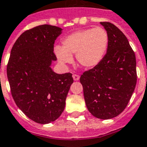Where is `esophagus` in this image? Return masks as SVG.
<instances>
[{
    "mask_svg": "<svg viewBox=\"0 0 147 147\" xmlns=\"http://www.w3.org/2000/svg\"><path fill=\"white\" fill-rule=\"evenodd\" d=\"M72 78H73L74 81H78L80 77L78 75H76V74H75V75H73V76H72Z\"/></svg>",
    "mask_w": 147,
    "mask_h": 147,
    "instance_id": "1",
    "label": "esophagus"
}]
</instances>
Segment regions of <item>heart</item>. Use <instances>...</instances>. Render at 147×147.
<instances>
[{"mask_svg":"<svg viewBox=\"0 0 147 147\" xmlns=\"http://www.w3.org/2000/svg\"><path fill=\"white\" fill-rule=\"evenodd\" d=\"M109 36L100 27L86 28L68 35L63 40V47L57 45L54 53L59 63L65 65L76 60L82 67L91 69L98 65L107 53Z\"/></svg>","mask_w":147,"mask_h":147,"instance_id":"b5f03b06","label":"heart"}]
</instances>
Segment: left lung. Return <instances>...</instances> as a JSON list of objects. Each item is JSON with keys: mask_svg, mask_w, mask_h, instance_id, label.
Instances as JSON below:
<instances>
[{"mask_svg": "<svg viewBox=\"0 0 147 147\" xmlns=\"http://www.w3.org/2000/svg\"><path fill=\"white\" fill-rule=\"evenodd\" d=\"M109 36L102 61L80 78L88 111L94 117L110 119L127 107L137 83L136 57L128 40L110 22H100Z\"/></svg>", "mask_w": 147, "mask_h": 147, "instance_id": "left-lung-1", "label": "left lung"}]
</instances>
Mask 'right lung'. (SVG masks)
Returning a JSON list of instances; mask_svg holds the SVG:
<instances>
[{
  "label": "right lung",
  "mask_w": 147,
  "mask_h": 147,
  "mask_svg": "<svg viewBox=\"0 0 147 147\" xmlns=\"http://www.w3.org/2000/svg\"><path fill=\"white\" fill-rule=\"evenodd\" d=\"M61 28L42 25L24 32L12 47L7 74L16 104L32 121L48 124L64 110L73 83L71 73L57 74L53 45Z\"/></svg>",
  "instance_id": "1"
}]
</instances>
